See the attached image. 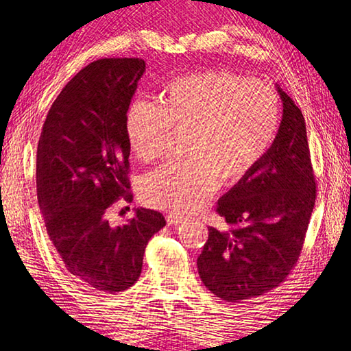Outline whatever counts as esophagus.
I'll return each mask as SVG.
<instances>
[{"instance_id":"34e87169","label":"esophagus","mask_w":351,"mask_h":351,"mask_svg":"<svg viewBox=\"0 0 351 351\" xmlns=\"http://www.w3.org/2000/svg\"><path fill=\"white\" fill-rule=\"evenodd\" d=\"M166 220H167V225L169 226H173V225H180V223L185 221L187 219L182 217V215H178V214H169L167 217H166Z\"/></svg>"}]
</instances>
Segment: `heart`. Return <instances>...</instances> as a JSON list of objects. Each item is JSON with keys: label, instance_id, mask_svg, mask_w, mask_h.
<instances>
[{"label": "heart", "instance_id": "heart-1", "mask_svg": "<svg viewBox=\"0 0 351 351\" xmlns=\"http://www.w3.org/2000/svg\"><path fill=\"white\" fill-rule=\"evenodd\" d=\"M280 123L270 84L228 71L189 73L164 88L161 106L137 98L125 116L126 140L141 161L158 160L173 132H189L185 155L147 173L143 202L176 214L206 205L220 181H240L263 160Z\"/></svg>", "mask_w": 351, "mask_h": 351}]
</instances>
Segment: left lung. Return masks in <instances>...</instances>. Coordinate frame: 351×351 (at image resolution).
<instances>
[{
	"label": "left lung",
	"instance_id": "left-lung-1",
	"mask_svg": "<svg viewBox=\"0 0 351 351\" xmlns=\"http://www.w3.org/2000/svg\"><path fill=\"white\" fill-rule=\"evenodd\" d=\"M279 131L255 167L219 199L230 226L210 228L197 270L214 295L240 303L279 287L300 256L312 210L315 176L300 108L278 86Z\"/></svg>",
	"mask_w": 351,
	"mask_h": 351
}]
</instances>
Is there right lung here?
<instances>
[{
    "instance_id": "right-lung-1",
    "label": "right lung",
    "mask_w": 351,
    "mask_h": 351,
    "mask_svg": "<svg viewBox=\"0 0 351 351\" xmlns=\"http://www.w3.org/2000/svg\"><path fill=\"white\" fill-rule=\"evenodd\" d=\"M141 58H99L52 104L37 145V200L66 270L87 287L119 293L137 282L162 214L137 208L121 226L107 213L131 202L125 116L145 73Z\"/></svg>"
}]
</instances>
